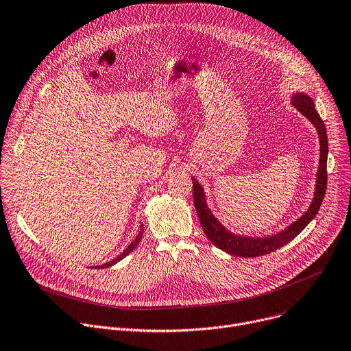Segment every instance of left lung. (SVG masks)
Returning <instances> with one entry per match:
<instances>
[{
    "label": "left lung",
    "instance_id": "obj_1",
    "mask_svg": "<svg viewBox=\"0 0 351 351\" xmlns=\"http://www.w3.org/2000/svg\"><path fill=\"white\" fill-rule=\"evenodd\" d=\"M293 105L315 125V129L319 134L321 141V159H319V169H317L316 175V189H315V197L308 208V211L298 219L294 224H291L289 228L284 231L266 237V238H252V237H241L230 232L219 224V221L213 215L210 211L207 203L204 190L200 186V183L192 178L193 180V197H195V207L200 219V224L203 227V231L206 232L207 238L219 247L234 256L239 258H256L263 256V254H269L289 242H291L308 224L315 218L321 208V204L325 197L326 184H328V136H326V127L317 114L315 105L312 99L305 93H295L293 97Z\"/></svg>",
    "mask_w": 351,
    "mask_h": 351
}]
</instances>
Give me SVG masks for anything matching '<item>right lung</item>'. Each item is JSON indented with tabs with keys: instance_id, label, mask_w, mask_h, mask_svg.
<instances>
[{
	"instance_id": "right-lung-1",
	"label": "right lung",
	"mask_w": 351,
	"mask_h": 351,
	"mask_svg": "<svg viewBox=\"0 0 351 351\" xmlns=\"http://www.w3.org/2000/svg\"><path fill=\"white\" fill-rule=\"evenodd\" d=\"M143 231H144V227L141 226V228H140V232H138V235L136 237V239L125 247V250H123V253L121 254H119V256L116 258V259H113V261H110V262H108V263H105V265H101V266H97L95 269H105V267H109V266H113L114 263H117L119 261H121L123 258H125L127 254H129L130 252H133L134 249H136V246L140 243V241H141V238H143Z\"/></svg>"
}]
</instances>
